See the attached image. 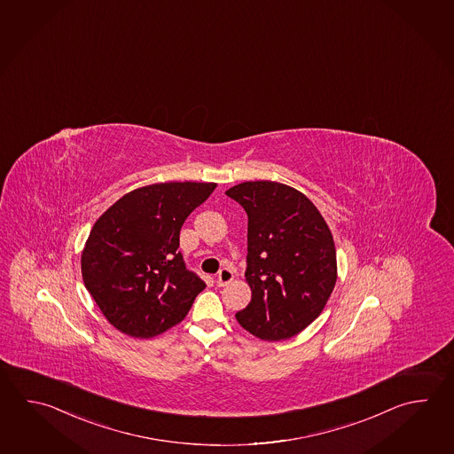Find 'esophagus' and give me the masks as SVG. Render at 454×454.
Listing matches in <instances>:
<instances>
[{
    "label": "esophagus",
    "instance_id": "obj_1",
    "mask_svg": "<svg viewBox=\"0 0 454 454\" xmlns=\"http://www.w3.org/2000/svg\"><path fill=\"white\" fill-rule=\"evenodd\" d=\"M232 278H234V275H232L231 269L223 267V269L218 271V275H216V285H218V286H226L228 283H231Z\"/></svg>",
    "mask_w": 454,
    "mask_h": 454
}]
</instances>
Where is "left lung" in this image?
<instances>
[{
    "label": "left lung",
    "instance_id": "8db88e82",
    "mask_svg": "<svg viewBox=\"0 0 454 454\" xmlns=\"http://www.w3.org/2000/svg\"><path fill=\"white\" fill-rule=\"evenodd\" d=\"M247 213L249 306L236 314L265 341L301 333L322 314L336 283L333 236L306 195L273 181L226 191Z\"/></svg>",
    "mask_w": 454,
    "mask_h": 454
}]
</instances>
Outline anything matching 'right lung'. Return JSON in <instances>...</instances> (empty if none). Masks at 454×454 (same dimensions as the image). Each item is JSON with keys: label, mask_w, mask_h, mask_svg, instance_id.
Returning <instances> with one entry per match:
<instances>
[{"label": "right lung", "mask_w": 454, "mask_h": 454, "mask_svg": "<svg viewBox=\"0 0 454 454\" xmlns=\"http://www.w3.org/2000/svg\"><path fill=\"white\" fill-rule=\"evenodd\" d=\"M215 183H160L122 195L93 224L83 247V285L108 322L152 338L184 318L205 281L185 269L179 232Z\"/></svg>", "instance_id": "add662e5"}]
</instances>
